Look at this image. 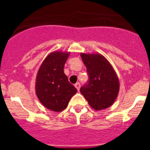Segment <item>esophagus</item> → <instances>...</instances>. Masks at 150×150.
<instances>
[{"instance_id": "1", "label": "esophagus", "mask_w": 150, "mask_h": 150, "mask_svg": "<svg viewBox=\"0 0 150 150\" xmlns=\"http://www.w3.org/2000/svg\"><path fill=\"white\" fill-rule=\"evenodd\" d=\"M74 86H75V87H76V89H77L78 91H79V88H80V83H76V84L74 85Z\"/></svg>"}]
</instances>
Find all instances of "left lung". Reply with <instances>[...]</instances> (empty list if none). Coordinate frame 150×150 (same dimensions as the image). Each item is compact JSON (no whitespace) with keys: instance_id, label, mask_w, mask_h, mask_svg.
Masks as SVG:
<instances>
[{"instance_id":"left-lung-1","label":"left lung","mask_w":150,"mask_h":150,"mask_svg":"<svg viewBox=\"0 0 150 150\" xmlns=\"http://www.w3.org/2000/svg\"><path fill=\"white\" fill-rule=\"evenodd\" d=\"M80 56L89 76L88 83L80 88V92L95 110L110 107L120 91V80L114 68L100 53L81 52Z\"/></svg>"}]
</instances>
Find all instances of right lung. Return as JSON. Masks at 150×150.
<instances>
[{
	"label": "right lung",
	"instance_id": "right-lung-1",
	"mask_svg": "<svg viewBox=\"0 0 150 150\" xmlns=\"http://www.w3.org/2000/svg\"><path fill=\"white\" fill-rule=\"evenodd\" d=\"M70 52L54 51L45 58L36 76L35 91L40 103L54 112H61L68 105L77 90L69 83L64 67Z\"/></svg>",
	"mask_w": 150,
	"mask_h": 150
}]
</instances>
